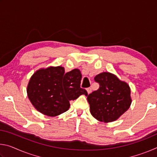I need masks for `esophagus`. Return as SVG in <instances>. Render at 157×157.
Segmentation results:
<instances>
[{
	"label": "esophagus",
	"instance_id": "esophagus-1",
	"mask_svg": "<svg viewBox=\"0 0 157 157\" xmlns=\"http://www.w3.org/2000/svg\"><path fill=\"white\" fill-rule=\"evenodd\" d=\"M86 91L87 92H88V94H91V93L92 92V89L91 88H87L86 89Z\"/></svg>",
	"mask_w": 157,
	"mask_h": 157
}]
</instances>
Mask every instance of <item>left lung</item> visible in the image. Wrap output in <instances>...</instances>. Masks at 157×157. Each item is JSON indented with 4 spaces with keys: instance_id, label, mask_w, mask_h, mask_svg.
Returning <instances> with one entry per match:
<instances>
[{
    "instance_id": "8db88e82",
    "label": "left lung",
    "mask_w": 157,
    "mask_h": 157,
    "mask_svg": "<svg viewBox=\"0 0 157 157\" xmlns=\"http://www.w3.org/2000/svg\"><path fill=\"white\" fill-rule=\"evenodd\" d=\"M94 79L100 87L87 95L91 115L103 123L118 120L132 104L129 84L109 72L98 74Z\"/></svg>"
}]
</instances>
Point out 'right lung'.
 <instances>
[{
    "label": "right lung",
    "instance_id": "add662e5",
    "mask_svg": "<svg viewBox=\"0 0 157 157\" xmlns=\"http://www.w3.org/2000/svg\"><path fill=\"white\" fill-rule=\"evenodd\" d=\"M82 74L79 69L65 73L62 66L40 68L29 80L27 94L34 107L44 115L54 117L70 107V101L79 95H88L82 89Z\"/></svg>",
    "mask_w": 157,
    "mask_h": 157
}]
</instances>
